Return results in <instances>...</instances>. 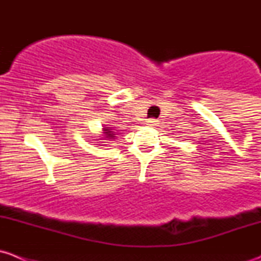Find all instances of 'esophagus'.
Segmentation results:
<instances>
[{
  "label": "esophagus",
  "mask_w": 261,
  "mask_h": 261,
  "mask_svg": "<svg viewBox=\"0 0 261 261\" xmlns=\"http://www.w3.org/2000/svg\"><path fill=\"white\" fill-rule=\"evenodd\" d=\"M146 125L154 127V126L158 125V120H155V118H149V120L146 121Z\"/></svg>",
  "instance_id": "esophagus-1"
}]
</instances>
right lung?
Masks as SVG:
<instances>
[{"mask_svg": "<svg viewBox=\"0 0 261 261\" xmlns=\"http://www.w3.org/2000/svg\"><path fill=\"white\" fill-rule=\"evenodd\" d=\"M114 130H115L114 127H110V126H107V125L103 126V128H102V134H101V136H99V138H102V139H98V140L112 141L114 139H116V134ZM99 143H103V141H99Z\"/></svg>", "mask_w": 261, "mask_h": 261, "instance_id": "right-lung-1", "label": "right lung"}]
</instances>
